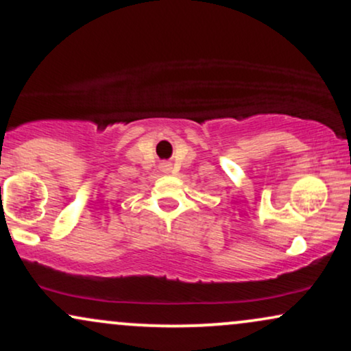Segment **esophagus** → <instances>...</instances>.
<instances>
[{
  "mask_svg": "<svg viewBox=\"0 0 351 351\" xmlns=\"http://www.w3.org/2000/svg\"><path fill=\"white\" fill-rule=\"evenodd\" d=\"M162 168H163V171H170L171 170V165H170V163H163Z\"/></svg>",
  "mask_w": 351,
  "mask_h": 351,
  "instance_id": "obj_1",
  "label": "esophagus"
}]
</instances>
